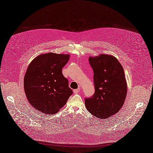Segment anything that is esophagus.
<instances>
[{
  "mask_svg": "<svg viewBox=\"0 0 153 153\" xmlns=\"http://www.w3.org/2000/svg\"><path fill=\"white\" fill-rule=\"evenodd\" d=\"M79 91H80V90H79V88H78V89H75L74 90V92L75 93H78Z\"/></svg>",
  "mask_w": 153,
  "mask_h": 153,
  "instance_id": "34e87169",
  "label": "esophagus"
}]
</instances>
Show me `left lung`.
<instances>
[{
    "label": "left lung",
    "mask_w": 153,
    "mask_h": 153,
    "mask_svg": "<svg viewBox=\"0 0 153 153\" xmlns=\"http://www.w3.org/2000/svg\"><path fill=\"white\" fill-rule=\"evenodd\" d=\"M93 70L95 91L85 100L88 111L98 118L105 119L118 113L125 103L127 83L124 70L116 58L101 54L90 56Z\"/></svg>",
    "instance_id": "1"
}]
</instances>
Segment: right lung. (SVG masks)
I'll list each match as a JSON object with an SVG mask.
<instances>
[{"label": "right lung", "instance_id": "obj_1", "mask_svg": "<svg viewBox=\"0 0 153 153\" xmlns=\"http://www.w3.org/2000/svg\"><path fill=\"white\" fill-rule=\"evenodd\" d=\"M70 55L48 53L37 56L28 65L24 86L30 105L45 114H55L65 104L73 91L62 68Z\"/></svg>", "mask_w": 153, "mask_h": 153}]
</instances>
